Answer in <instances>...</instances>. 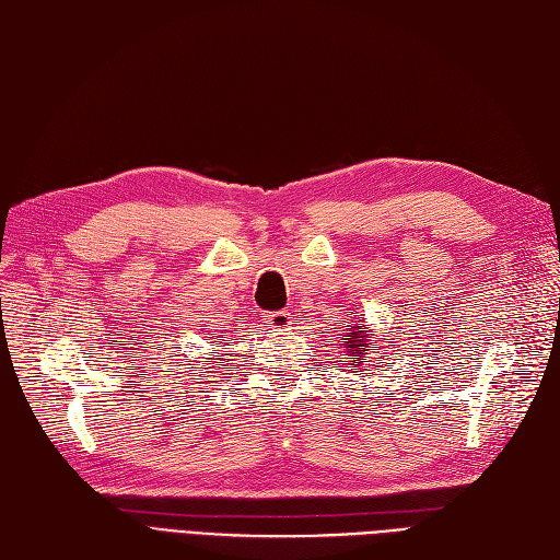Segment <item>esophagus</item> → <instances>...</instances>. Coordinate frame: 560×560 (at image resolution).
Returning a JSON list of instances; mask_svg holds the SVG:
<instances>
[{"label":"esophagus","instance_id":"1","mask_svg":"<svg viewBox=\"0 0 560 560\" xmlns=\"http://www.w3.org/2000/svg\"><path fill=\"white\" fill-rule=\"evenodd\" d=\"M264 322H266V327H268V329H273V331H284V329H290V325H292V315L287 313V311L268 313V315H264Z\"/></svg>","mask_w":560,"mask_h":560}]
</instances>
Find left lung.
<instances>
[{"label": "left lung", "mask_w": 560, "mask_h": 560, "mask_svg": "<svg viewBox=\"0 0 560 560\" xmlns=\"http://www.w3.org/2000/svg\"><path fill=\"white\" fill-rule=\"evenodd\" d=\"M348 329H343L341 334H336L338 338V348L343 350V362H348V366L360 369L366 362H374L371 366H381V371H385V362L389 360V354L381 350V346L374 350V334H371V327L366 325L364 319L354 317L350 325H346ZM371 371V369H369Z\"/></svg>", "instance_id": "1"}]
</instances>
